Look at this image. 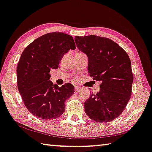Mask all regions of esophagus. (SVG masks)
Returning <instances> with one entry per match:
<instances>
[{"instance_id": "34e87169", "label": "esophagus", "mask_w": 152, "mask_h": 152, "mask_svg": "<svg viewBox=\"0 0 152 152\" xmlns=\"http://www.w3.org/2000/svg\"><path fill=\"white\" fill-rule=\"evenodd\" d=\"M81 90V88L78 87V86H75V92H76V93L79 92V91H80Z\"/></svg>"}]
</instances>
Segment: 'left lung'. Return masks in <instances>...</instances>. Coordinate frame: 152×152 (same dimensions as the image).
<instances>
[{"mask_svg":"<svg viewBox=\"0 0 152 152\" xmlns=\"http://www.w3.org/2000/svg\"><path fill=\"white\" fill-rule=\"evenodd\" d=\"M75 41L87 55L90 76L101 82L99 92L84 102L85 113L96 122H111L122 113L131 96L133 75L129 56L106 37L76 36Z\"/></svg>","mask_w":152,"mask_h":152,"instance_id":"1","label":"left lung"}]
</instances>
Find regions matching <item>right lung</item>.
<instances>
[{
  "instance_id": "obj_1",
  "label": "right lung",
  "mask_w": 152,
  "mask_h": 152,
  "mask_svg": "<svg viewBox=\"0 0 152 152\" xmlns=\"http://www.w3.org/2000/svg\"><path fill=\"white\" fill-rule=\"evenodd\" d=\"M75 48L72 36L50 32L35 39L23 51L17 67L18 88L26 107L34 116L54 120L64 112V102L74 94V86L53 85L50 73L58 68L64 53Z\"/></svg>"
}]
</instances>
